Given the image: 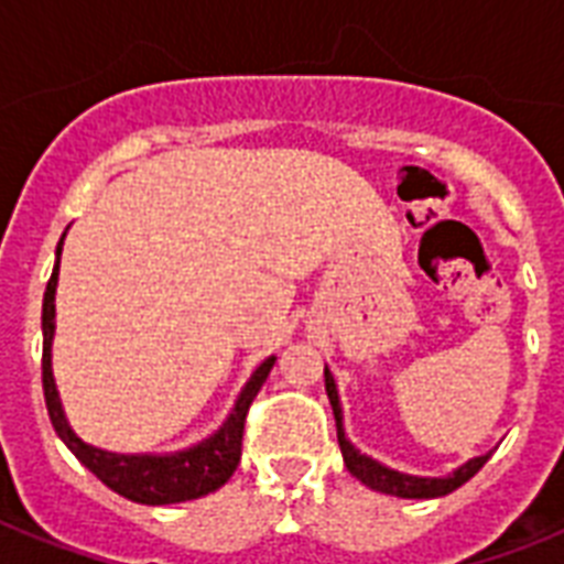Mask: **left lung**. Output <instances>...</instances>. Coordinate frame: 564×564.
Wrapping results in <instances>:
<instances>
[{
  "label": "left lung",
  "mask_w": 564,
  "mask_h": 564,
  "mask_svg": "<svg viewBox=\"0 0 564 564\" xmlns=\"http://www.w3.org/2000/svg\"><path fill=\"white\" fill-rule=\"evenodd\" d=\"M325 389L327 398H330V406H334V419H336V438H339V447H343V459L348 465V471L362 482L369 486L371 491H380V495H392V498H410V500H430V498H442V495H451L454 489H459L463 482H468L474 474L480 471L486 459L491 456H474L468 463H463L459 468H454L445 477H419V474H403L394 471L389 465L377 463L369 454H360V447H354V442L345 436V424H343V401H339V389H336V380L330 375V369L325 366Z\"/></svg>",
  "instance_id": "obj_1"
}]
</instances>
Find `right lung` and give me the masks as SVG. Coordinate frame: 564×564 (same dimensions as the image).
<instances>
[{"label":"right lung","mask_w":564,"mask_h":564,"mask_svg":"<svg viewBox=\"0 0 564 564\" xmlns=\"http://www.w3.org/2000/svg\"><path fill=\"white\" fill-rule=\"evenodd\" d=\"M66 237V230H64ZM64 237L57 242L55 269L46 283L43 295V394H46V410L52 419V427L61 436L75 459L99 477L108 489H113L122 498L145 503V507H166V503H184L210 495L221 489L230 480V474L237 471L239 454H242V427H246V412L265 383V377L272 371L278 357H265L237 394V401L230 406L228 419L221 421L219 430H213L210 436L195 442L189 447L172 451V454H117L105 451L90 442H84L66 419L61 392H57L55 375H52V339H55V292H57V272H61V251H64Z\"/></svg>","instance_id":"obj_1"}]
</instances>
